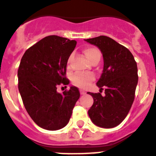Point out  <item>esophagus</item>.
Here are the masks:
<instances>
[{
    "label": "esophagus",
    "mask_w": 156,
    "mask_h": 156,
    "mask_svg": "<svg viewBox=\"0 0 156 156\" xmlns=\"http://www.w3.org/2000/svg\"><path fill=\"white\" fill-rule=\"evenodd\" d=\"M80 94L81 95H84L85 94H86V92L84 91V90H80Z\"/></svg>",
    "instance_id": "34e87169"
}]
</instances>
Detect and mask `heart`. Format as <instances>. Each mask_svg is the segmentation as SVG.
<instances>
[{"mask_svg": "<svg viewBox=\"0 0 156 156\" xmlns=\"http://www.w3.org/2000/svg\"><path fill=\"white\" fill-rule=\"evenodd\" d=\"M85 55L87 58L90 62H93L95 60H100L101 52L100 51L94 47H87L83 50ZM71 57L69 58V62L70 61ZM94 79V76L92 74H76L72 78V81L74 84L80 87H86L88 86L89 83Z\"/></svg>", "mask_w": 156, "mask_h": 156, "instance_id": "b5f03b06", "label": "heart"}]
</instances>
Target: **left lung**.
Masks as SVG:
<instances>
[{
    "label": "left lung",
    "instance_id": "left-lung-1",
    "mask_svg": "<svg viewBox=\"0 0 156 156\" xmlns=\"http://www.w3.org/2000/svg\"><path fill=\"white\" fill-rule=\"evenodd\" d=\"M102 54L104 67L97 86L100 93H90L94 104L88 115L99 127L112 128L126 118L134 100L138 81L137 66L131 52L106 36L85 40ZM105 88V95L100 94Z\"/></svg>",
    "mask_w": 156,
    "mask_h": 156
}]
</instances>
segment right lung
<instances>
[{"label":"right lung","mask_w":156,"mask_h":156,"mask_svg":"<svg viewBox=\"0 0 156 156\" xmlns=\"http://www.w3.org/2000/svg\"><path fill=\"white\" fill-rule=\"evenodd\" d=\"M76 41L52 35L43 38L23 55L18 70L19 90L32 119L41 128L57 130L67 125L80 91L74 86L62 94L59 85H68L66 66Z\"/></svg>","instance_id":"add662e5"}]
</instances>
